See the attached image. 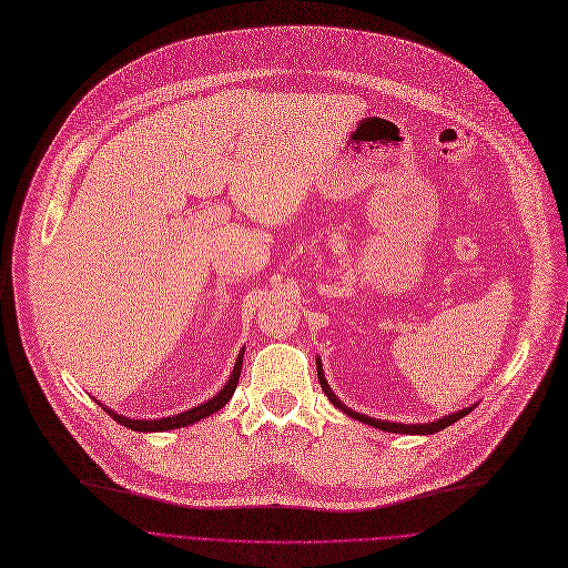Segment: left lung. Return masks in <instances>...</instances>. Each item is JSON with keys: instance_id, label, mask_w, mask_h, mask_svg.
I'll return each instance as SVG.
<instances>
[{"instance_id": "1", "label": "left lung", "mask_w": 568, "mask_h": 568, "mask_svg": "<svg viewBox=\"0 0 568 568\" xmlns=\"http://www.w3.org/2000/svg\"><path fill=\"white\" fill-rule=\"evenodd\" d=\"M317 376H320V385H322L324 394L331 398V403H333L337 409H342V412H344V415H348V417H353V419H357V422H363V424H369V426H374V428H378V430H387V433H403V435H433V433H439V430H444L446 426H450V424L459 422L462 417H467L469 412L476 407V405H471V407H464V409L453 412V415H448V417H444V419H437V422H430V424H415V426H407V424H389V422H378V419L365 417V415H359V412H353L351 407H346V405H344V403L333 394V389L328 387V383H326V378H324V372H322V359H317Z\"/></svg>"}]
</instances>
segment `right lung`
Masks as SVG:
<instances>
[{
	"instance_id": "1",
	"label": "right lung",
	"mask_w": 568,
	"mask_h": 568,
	"mask_svg": "<svg viewBox=\"0 0 568 568\" xmlns=\"http://www.w3.org/2000/svg\"><path fill=\"white\" fill-rule=\"evenodd\" d=\"M242 355H244V348L240 351V355H237V359H235V367H233V374H231L229 383L224 385V389H222L217 396H213L211 400H205V403H201V405H196V407H192V409H187V412H181V415L165 417V419H129V417L115 415V412L109 409V407H104V409L109 412V415H111L118 424H122V426H126V428H131V430H138V433H159V430H172V428H183V426L196 424V422L203 419V417L215 415L217 409H222V407L231 400V396H233V392H235V387H237V383H240Z\"/></svg>"
}]
</instances>
